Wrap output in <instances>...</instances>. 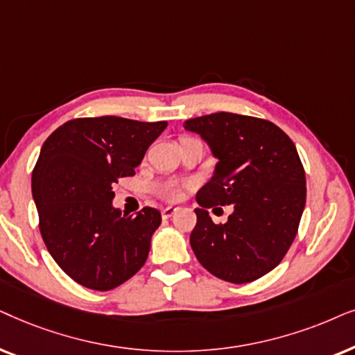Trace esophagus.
<instances>
[{
	"label": "esophagus",
	"instance_id": "34e87169",
	"mask_svg": "<svg viewBox=\"0 0 355 355\" xmlns=\"http://www.w3.org/2000/svg\"><path fill=\"white\" fill-rule=\"evenodd\" d=\"M175 212H177V207H172V206L164 207V209H162V217H164V219H168V217H172Z\"/></svg>",
	"mask_w": 355,
	"mask_h": 355
}]
</instances>
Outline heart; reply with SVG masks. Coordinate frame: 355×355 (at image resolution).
<instances>
[{"label": "heart", "mask_w": 355, "mask_h": 355, "mask_svg": "<svg viewBox=\"0 0 355 355\" xmlns=\"http://www.w3.org/2000/svg\"><path fill=\"white\" fill-rule=\"evenodd\" d=\"M182 190H183V183L177 182V180H167L155 185L154 191L155 195L164 198L165 201H177L178 198L182 196Z\"/></svg>", "instance_id": "1"}]
</instances>
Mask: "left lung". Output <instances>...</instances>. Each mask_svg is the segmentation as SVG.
<instances>
[{
    "mask_svg": "<svg viewBox=\"0 0 355 355\" xmlns=\"http://www.w3.org/2000/svg\"><path fill=\"white\" fill-rule=\"evenodd\" d=\"M183 126L219 160L196 195L193 252L222 281H257L282 261L299 230L306 187L295 144L271 121L229 112L191 118ZM229 204L233 214L225 225H214L207 209Z\"/></svg>",
    "mask_w": 355,
    "mask_h": 355,
    "instance_id": "obj_1",
    "label": "left lung"
}]
</instances>
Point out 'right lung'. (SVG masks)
<instances>
[{
  "label": "right lung",
  "instance_id": "obj_1",
  "mask_svg": "<svg viewBox=\"0 0 355 355\" xmlns=\"http://www.w3.org/2000/svg\"><path fill=\"white\" fill-rule=\"evenodd\" d=\"M167 121L121 116L76 118L42 146L32 172V196L42 239L56 264L87 289L112 291L133 277L149 254L160 212L136 216L112 206L118 178L135 167Z\"/></svg>",
  "mask_w": 355,
  "mask_h": 355
}]
</instances>
